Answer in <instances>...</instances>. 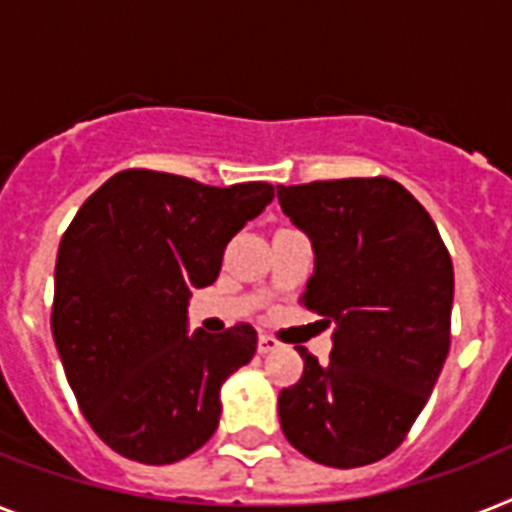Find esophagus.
Wrapping results in <instances>:
<instances>
[{"instance_id":"1","label":"esophagus","mask_w":512,"mask_h":512,"mask_svg":"<svg viewBox=\"0 0 512 512\" xmlns=\"http://www.w3.org/2000/svg\"><path fill=\"white\" fill-rule=\"evenodd\" d=\"M278 347H281V344H278L276 336H270V334H260V336H257V350L263 352V355H268V352L278 350Z\"/></svg>"}]
</instances>
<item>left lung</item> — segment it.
<instances>
[{
    "label": "left lung",
    "instance_id": "1",
    "mask_svg": "<svg viewBox=\"0 0 512 512\" xmlns=\"http://www.w3.org/2000/svg\"><path fill=\"white\" fill-rule=\"evenodd\" d=\"M278 202L315 249L299 305L336 323L326 365L299 347L305 371L278 394L281 429L315 463H376L405 442L450 352V252L386 176L278 186Z\"/></svg>",
    "mask_w": 512,
    "mask_h": 512
}]
</instances>
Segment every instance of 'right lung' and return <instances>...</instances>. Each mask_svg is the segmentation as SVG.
Wrapping results in <instances>:
<instances>
[{
  "label": "right lung",
  "instance_id": "right-lung-1",
  "mask_svg": "<svg viewBox=\"0 0 512 512\" xmlns=\"http://www.w3.org/2000/svg\"><path fill=\"white\" fill-rule=\"evenodd\" d=\"M273 186H205L128 168L107 178L62 234L52 336L94 434L136 463L168 465L215 434L220 384L252 360L257 331L186 334L191 286L218 278L223 252Z\"/></svg>",
  "mask_w": 512,
  "mask_h": 512
}]
</instances>
